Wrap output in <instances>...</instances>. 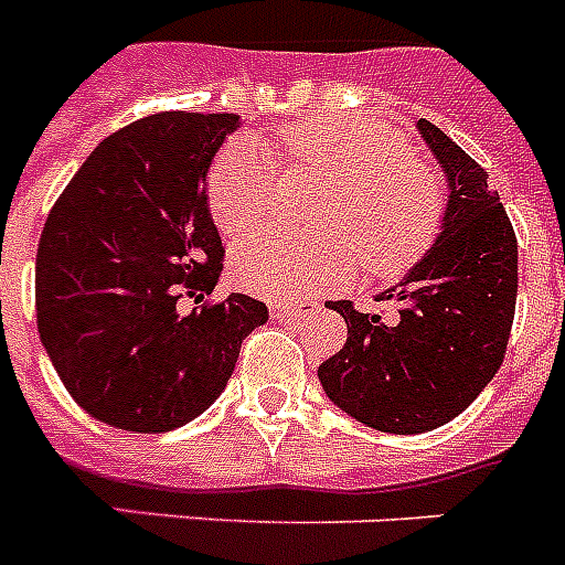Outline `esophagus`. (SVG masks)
Returning <instances> with one entry per match:
<instances>
[{
	"instance_id": "esophagus-1",
	"label": "esophagus",
	"mask_w": 565,
	"mask_h": 565,
	"mask_svg": "<svg viewBox=\"0 0 565 565\" xmlns=\"http://www.w3.org/2000/svg\"><path fill=\"white\" fill-rule=\"evenodd\" d=\"M301 310H305V305H298V301H278V305H273L275 319H290V316H298Z\"/></svg>"
}]
</instances>
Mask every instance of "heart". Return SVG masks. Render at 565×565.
Instances as JSON below:
<instances>
[{
	"label": "heart",
	"mask_w": 565,
	"mask_h": 565,
	"mask_svg": "<svg viewBox=\"0 0 565 565\" xmlns=\"http://www.w3.org/2000/svg\"><path fill=\"white\" fill-rule=\"evenodd\" d=\"M260 148L319 177L337 179L319 211L322 237L255 235L232 258L243 290L290 298L342 281L356 258L369 275H397L433 246L444 217L441 173L377 121L310 116L260 136ZM249 145H228L214 156L205 203L220 235L235 241L260 226L273 209L275 168Z\"/></svg>",
	"instance_id": "1"
}]
</instances>
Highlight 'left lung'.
I'll list each match as a JSON object with an SVG mask.
<instances>
[{"label": "left lung", "instance_id": "left-lung-1", "mask_svg": "<svg viewBox=\"0 0 565 565\" xmlns=\"http://www.w3.org/2000/svg\"><path fill=\"white\" fill-rule=\"evenodd\" d=\"M417 130L449 182L433 249L397 287L377 296L394 316L330 301L348 324L345 348L319 365L339 409L380 433L444 426L479 397L505 360L516 310V235L488 171L433 121Z\"/></svg>", "mask_w": 565, "mask_h": 565}]
</instances>
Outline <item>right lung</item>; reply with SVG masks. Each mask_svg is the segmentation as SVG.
<instances>
[{
  "mask_svg": "<svg viewBox=\"0 0 565 565\" xmlns=\"http://www.w3.org/2000/svg\"><path fill=\"white\" fill-rule=\"evenodd\" d=\"M235 127V113L127 124L92 150L45 220L36 328L66 392L100 424L171 433L194 420L269 319L258 298H211L226 249L205 177Z\"/></svg>",
  "mask_w": 565,
  "mask_h": 565,
  "instance_id": "1",
  "label": "right lung"
}]
</instances>
